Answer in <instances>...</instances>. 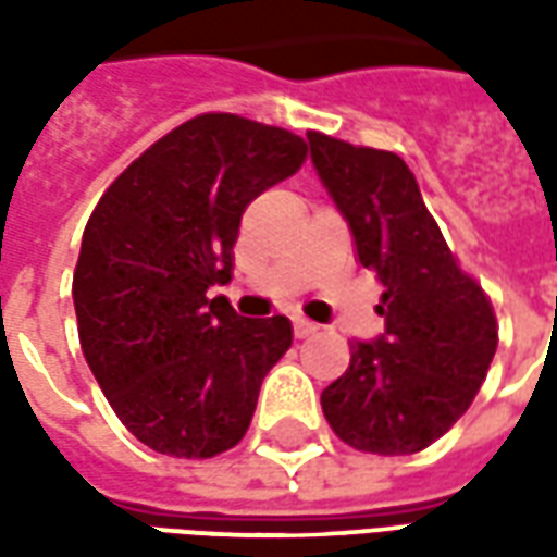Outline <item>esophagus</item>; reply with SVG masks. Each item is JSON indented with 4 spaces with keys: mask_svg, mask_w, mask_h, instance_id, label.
<instances>
[{
    "mask_svg": "<svg viewBox=\"0 0 557 557\" xmlns=\"http://www.w3.org/2000/svg\"><path fill=\"white\" fill-rule=\"evenodd\" d=\"M292 327H295V337L298 339H310L315 337V331H319V325H313V322H307V319H292Z\"/></svg>",
    "mask_w": 557,
    "mask_h": 557,
    "instance_id": "1",
    "label": "esophagus"
}]
</instances>
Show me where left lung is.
Listing matches in <instances>:
<instances>
[{"mask_svg": "<svg viewBox=\"0 0 557 557\" xmlns=\"http://www.w3.org/2000/svg\"><path fill=\"white\" fill-rule=\"evenodd\" d=\"M307 139L361 265L385 286V334L351 339L349 370L322 391V411L355 450L418 454L466 414L486 379L498 349L492 304L456 265L406 160L319 131Z\"/></svg>", "mask_w": 557, "mask_h": 557, "instance_id": "left-lung-1", "label": "left lung"}]
</instances>
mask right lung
Segmentation results:
<instances>
[{"mask_svg":"<svg viewBox=\"0 0 557 557\" xmlns=\"http://www.w3.org/2000/svg\"><path fill=\"white\" fill-rule=\"evenodd\" d=\"M304 158L292 131L202 113L146 148L91 211L74 271L79 346L151 450L208 459L250 426L292 322L242 319L206 292L232 280L244 208Z\"/></svg>","mask_w":557,"mask_h":557,"instance_id":"right-lung-1","label":"right lung"}]
</instances>
